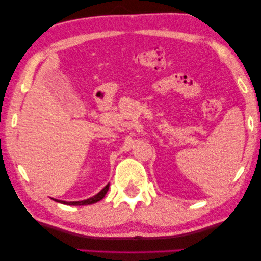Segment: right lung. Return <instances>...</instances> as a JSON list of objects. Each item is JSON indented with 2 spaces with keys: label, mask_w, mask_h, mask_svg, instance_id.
Wrapping results in <instances>:
<instances>
[{
  "label": "right lung",
  "mask_w": 261,
  "mask_h": 261,
  "mask_svg": "<svg viewBox=\"0 0 261 261\" xmlns=\"http://www.w3.org/2000/svg\"><path fill=\"white\" fill-rule=\"evenodd\" d=\"M108 189H109V184H107L105 188L102 189L101 191L98 192L97 195H95L94 197H90L88 199H84V201H78V202H65V201H57L59 203H64V204H67V205H88V204H94V203L101 201V199L105 197L107 192H108Z\"/></svg>",
  "instance_id": "right-lung-1"
}]
</instances>
